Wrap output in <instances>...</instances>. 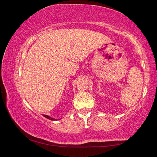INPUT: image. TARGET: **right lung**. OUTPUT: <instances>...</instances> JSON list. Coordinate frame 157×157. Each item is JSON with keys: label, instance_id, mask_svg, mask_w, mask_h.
I'll use <instances>...</instances> for the list:
<instances>
[{"label": "right lung", "instance_id": "add662e5", "mask_svg": "<svg viewBox=\"0 0 157 157\" xmlns=\"http://www.w3.org/2000/svg\"><path fill=\"white\" fill-rule=\"evenodd\" d=\"M44 116L45 117V118H48V119H49V120H51V121H55V118H51V117H50V116H47V115H44Z\"/></svg>", "mask_w": 157, "mask_h": 157}]
</instances>
